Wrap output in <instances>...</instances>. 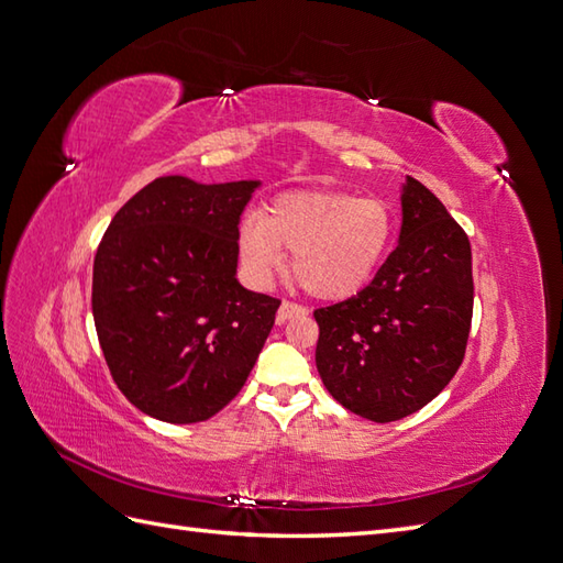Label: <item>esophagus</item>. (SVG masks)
<instances>
[{
  "mask_svg": "<svg viewBox=\"0 0 563 563\" xmlns=\"http://www.w3.org/2000/svg\"><path fill=\"white\" fill-rule=\"evenodd\" d=\"M305 313H307V309L302 305L287 302V299H285L280 309H278V323H285L287 319H295V317H305Z\"/></svg>",
  "mask_w": 563,
  "mask_h": 563,
  "instance_id": "obj_1",
  "label": "esophagus"
}]
</instances>
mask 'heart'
Instances as JSON below:
<instances>
[{"instance_id":"1","label":"heart","mask_w":563,"mask_h":563,"mask_svg":"<svg viewBox=\"0 0 563 563\" xmlns=\"http://www.w3.org/2000/svg\"><path fill=\"white\" fill-rule=\"evenodd\" d=\"M394 220L382 199L335 189H292L271 199L261 216L242 220L240 258L256 283H268L292 252V278L325 302L357 295L388 252Z\"/></svg>"}]
</instances>
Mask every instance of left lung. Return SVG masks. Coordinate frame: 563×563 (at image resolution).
I'll return each instance as SVG.
<instances>
[{"instance_id": "8db88e82", "label": "left lung", "mask_w": 563, "mask_h": 563, "mask_svg": "<svg viewBox=\"0 0 563 563\" xmlns=\"http://www.w3.org/2000/svg\"><path fill=\"white\" fill-rule=\"evenodd\" d=\"M398 246L345 302L313 311L317 369L329 394L372 422L434 400L459 372L473 321L465 230L422 181L405 177Z\"/></svg>"}]
</instances>
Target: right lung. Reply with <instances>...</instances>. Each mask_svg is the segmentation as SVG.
<instances>
[{"label":"right lung","mask_w":563,"mask_h":563,"mask_svg":"<svg viewBox=\"0 0 563 563\" xmlns=\"http://www.w3.org/2000/svg\"><path fill=\"white\" fill-rule=\"evenodd\" d=\"M261 181L153 179L96 252L93 319L126 400L169 424L203 422L240 394L280 299L238 280L240 216Z\"/></svg>","instance_id":"right-lung-1"}]
</instances>
